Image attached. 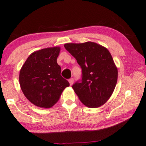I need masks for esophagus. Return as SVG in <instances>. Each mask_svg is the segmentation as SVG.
<instances>
[{"instance_id":"obj_1","label":"esophagus","mask_w":146,"mask_h":146,"mask_svg":"<svg viewBox=\"0 0 146 146\" xmlns=\"http://www.w3.org/2000/svg\"><path fill=\"white\" fill-rule=\"evenodd\" d=\"M73 82H74V79H73V78H69V84H70V86H71V85L73 84Z\"/></svg>"}]
</instances>
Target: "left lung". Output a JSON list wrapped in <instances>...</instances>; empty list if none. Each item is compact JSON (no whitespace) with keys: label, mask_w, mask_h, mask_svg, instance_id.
Returning <instances> with one entry per match:
<instances>
[{"label":"left lung","mask_w":146,"mask_h":146,"mask_svg":"<svg viewBox=\"0 0 146 146\" xmlns=\"http://www.w3.org/2000/svg\"><path fill=\"white\" fill-rule=\"evenodd\" d=\"M64 47L82 69V79L72 86L80 101L89 108L104 105L112 96L117 80V69L110 52L91 41L66 43Z\"/></svg>","instance_id":"1"}]
</instances>
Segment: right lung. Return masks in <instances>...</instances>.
Here are the masks:
<instances>
[{
  "label": "right lung",
  "mask_w": 146,
  "mask_h": 146,
  "mask_svg": "<svg viewBox=\"0 0 146 146\" xmlns=\"http://www.w3.org/2000/svg\"><path fill=\"white\" fill-rule=\"evenodd\" d=\"M60 50L59 47H54L34 52L21 69L19 83L23 93L39 107H51L69 86L61 76V68L57 64Z\"/></svg>",
  "instance_id": "right-lung-1"
}]
</instances>
